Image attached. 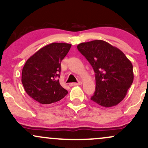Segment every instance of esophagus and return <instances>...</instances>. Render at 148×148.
Here are the masks:
<instances>
[{
  "label": "esophagus",
  "instance_id": "1",
  "mask_svg": "<svg viewBox=\"0 0 148 148\" xmlns=\"http://www.w3.org/2000/svg\"><path fill=\"white\" fill-rule=\"evenodd\" d=\"M82 84L81 82H78V83H71L69 84V86H80V85Z\"/></svg>",
  "mask_w": 148,
  "mask_h": 148
}]
</instances>
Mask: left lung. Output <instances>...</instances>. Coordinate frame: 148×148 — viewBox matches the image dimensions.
Listing matches in <instances>:
<instances>
[{
    "label": "left lung",
    "mask_w": 148,
    "mask_h": 148,
    "mask_svg": "<svg viewBox=\"0 0 148 148\" xmlns=\"http://www.w3.org/2000/svg\"><path fill=\"white\" fill-rule=\"evenodd\" d=\"M77 49L95 73V91L91 100L103 107L118 105L133 83L131 61L122 51L103 40L81 43Z\"/></svg>",
    "instance_id": "8db88e82"
}]
</instances>
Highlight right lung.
<instances>
[{
    "label": "right lung",
    "mask_w": 148,
    "mask_h": 148,
    "mask_svg": "<svg viewBox=\"0 0 148 148\" xmlns=\"http://www.w3.org/2000/svg\"><path fill=\"white\" fill-rule=\"evenodd\" d=\"M72 45L51 43L42 47L27 60L22 69L21 82L30 97L42 104L56 102L68 92L60 86L58 78L61 61Z\"/></svg>",
    "instance_id": "1"
}]
</instances>
